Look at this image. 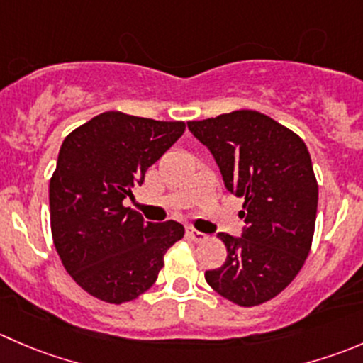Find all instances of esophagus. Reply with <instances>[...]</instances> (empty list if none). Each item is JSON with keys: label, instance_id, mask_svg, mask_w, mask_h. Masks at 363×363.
I'll return each mask as SVG.
<instances>
[{"label": "esophagus", "instance_id": "esophagus-1", "mask_svg": "<svg viewBox=\"0 0 363 363\" xmlns=\"http://www.w3.org/2000/svg\"><path fill=\"white\" fill-rule=\"evenodd\" d=\"M188 235H189V238H191L195 242H202V241H206V239H207V235L203 234V232L195 230V228H191V227L188 228Z\"/></svg>", "mask_w": 363, "mask_h": 363}]
</instances>
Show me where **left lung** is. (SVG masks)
<instances>
[{
  "label": "left lung",
  "mask_w": 363,
  "mask_h": 363,
  "mask_svg": "<svg viewBox=\"0 0 363 363\" xmlns=\"http://www.w3.org/2000/svg\"><path fill=\"white\" fill-rule=\"evenodd\" d=\"M188 128L211 150L228 191L245 199L242 238L218 234L227 260L206 271L207 284L239 307L266 303L293 282L311 252L318 181L307 145L253 110L188 122Z\"/></svg>",
  "instance_id": "8db88e82"
}]
</instances>
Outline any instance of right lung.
Masks as SVG:
<instances>
[{"mask_svg": "<svg viewBox=\"0 0 363 363\" xmlns=\"http://www.w3.org/2000/svg\"><path fill=\"white\" fill-rule=\"evenodd\" d=\"M184 129V122L106 111L63 140L49 181L52 242L90 296L113 305L136 300L157 280L168 248L184 238L179 221H143L122 203Z\"/></svg>", "mask_w": 363, "mask_h": 363, "instance_id": "add662e5", "label": "right lung"}]
</instances>
